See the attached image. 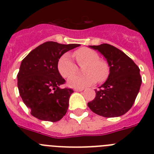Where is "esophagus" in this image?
Instances as JSON below:
<instances>
[{
    "label": "esophagus",
    "mask_w": 154,
    "mask_h": 154,
    "mask_svg": "<svg viewBox=\"0 0 154 154\" xmlns=\"http://www.w3.org/2000/svg\"><path fill=\"white\" fill-rule=\"evenodd\" d=\"M83 90H84L83 88H75V89H74L75 91H82Z\"/></svg>",
    "instance_id": "1"
}]
</instances>
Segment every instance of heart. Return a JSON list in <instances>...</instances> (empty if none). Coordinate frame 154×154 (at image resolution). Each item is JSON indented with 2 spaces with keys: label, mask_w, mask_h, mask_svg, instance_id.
<instances>
[{
  "label": "heart",
  "mask_w": 154,
  "mask_h": 154,
  "mask_svg": "<svg viewBox=\"0 0 154 154\" xmlns=\"http://www.w3.org/2000/svg\"><path fill=\"white\" fill-rule=\"evenodd\" d=\"M76 60L80 65L85 64L83 67L85 74H78L71 77L68 80V85L72 88H85L94 85L98 80L102 82L109 76V66L108 63L99 58L93 49L81 48L73 53ZM57 69L63 78H68L77 71V67L68 53H65L59 59Z\"/></svg>",
  "instance_id": "heart-1"
}]
</instances>
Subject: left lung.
I'll return each mask as SVG.
<instances>
[{
  "label": "left lung",
  "instance_id": "obj_1",
  "mask_svg": "<svg viewBox=\"0 0 154 154\" xmlns=\"http://www.w3.org/2000/svg\"><path fill=\"white\" fill-rule=\"evenodd\" d=\"M105 57L110 73L96 96L88 103L91 110L105 118L121 116L132 108L140 91L142 77L140 68L126 54L109 44L90 45Z\"/></svg>",
  "mask_w": 154,
  "mask_h": 154
}]
</instances>
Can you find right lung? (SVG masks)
<instances>
[{"instance_id":"add662e5","label":"right lung","mask_w":154,"mask_h":154,"mask_svg":"<svg viewBox=\"0 0 154 154\" xmlns=\"http://www.w3.org/2000/svg\"><path fill=\"white\" fill-rule=\"evenodd\" d=\"M80 44L45 42L32 50L21 61L17 77L19 94L31 115L40 120L56 122L66 115L71 88H60L65 80L57 63L63 54Z\"/></svg>"}]
</instances>
